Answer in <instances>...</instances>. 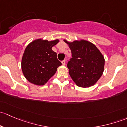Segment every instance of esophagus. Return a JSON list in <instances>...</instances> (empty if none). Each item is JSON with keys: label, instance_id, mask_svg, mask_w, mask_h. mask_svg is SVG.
Returning <instances> with one entry per match:
<instances>
[{"label": "esophagus", "instance_id": "1", "mask_svg": "<svg viewBox=\"0 0 127 127\" xmlns=\"http://www.w3.org/2000/svg\"><path fill=\"white\" fill-rule=\"evenodd\" d=\"M61 63H62L63 65H65L66 64V60H63V61H61Z\"/></svg>", "mask_w": 127, "mask_h": 127}]
</instances>
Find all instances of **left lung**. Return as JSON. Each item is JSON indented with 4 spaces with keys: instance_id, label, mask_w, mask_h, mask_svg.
I'll return each mask as SVG.
<instances>
[{
    "instance_id": "8db88e82",
    "label": "left lung",
    "mask_w": 127,
    "mask_h": 127,
    "mask_svg": "<svg viewBox=\"0 0 127 127\" xmlns=\"http://www.w3.org/2000/svg\"><path fill=\"white\" fill-rule=\"evenodd\" d=\"M67 43L72 58L67 63L69 74L78 87L88 88L100 79L104 69V58L98 48L86 40H74Z\"/></svg>"
}]
</instances>
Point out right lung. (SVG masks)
Returning a JSON list of instances; mask_svg holds the SVG:
<instances>
[{"label": "right lung", "instance_id": "1", "mask_svg": "<svg viewBox=\"0 0 127 127\" xmlns=\"http://www.w3.org/2000/svg\"><path fill=\"white\" fill-rule=\"evenodd\" d=\"M58 42V39H38L27 45L21 60V69L29 82L39 86L45 85L61 66L56 53L52 49Z\"/></svg>", "mask_w": 127, "mask_h": 127}]
</instances>
